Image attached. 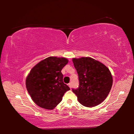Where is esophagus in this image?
I'll use <instances>...</instances> for the list:
<instances>
[{
	"label": "esophagus",
	"mask_w": 134,
	"mask_h": 134,
	"mask_svg": "<svg viewBox=\"0 0 134 134\" xmlns=\"http://www.w3.org/2000/svg\"><path fill=\"white\" fill-rule=\"evenodd\" d=\"M68 86H69V87L70 88V89H71V83H69V84H68Z\"/></svg>",
	"instance_id": "1"
}]
</instances>
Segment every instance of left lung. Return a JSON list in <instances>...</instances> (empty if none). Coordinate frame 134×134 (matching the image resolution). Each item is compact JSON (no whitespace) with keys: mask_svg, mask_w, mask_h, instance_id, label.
<instances>
[{"mask_svg":"<svg viewBox=\"0 0 134 134\" xmlns=\"http://www.w3.org/2000/svg\"><path fill=\"white\" fill-rule=\"evenodd\" d=\"M77 72L79 86L72 89L78 101L86 107H94L103 102L112 88L113 79L108 68L90 57L72 58Z\"/></svg>","mask_w":134,"mask_h":134,"instance_id":"obj_1","label":"left lung"}]
</instances>
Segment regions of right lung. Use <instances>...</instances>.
<instances>
[{
    "instance_id": "obj_1",
    "label": "right lung",
    "mask_w": 134,
    "mask_h": 134,
    "mask_svg": "<svg viewBox=\"0 0 134 134\" xmlns=\"http://www.w3.org/2000/svg\"><path fill=\"white\" fill-rule=\"evenodd\" d=\"M68 62L64 57H49L31 69L26 79V87L36 105L51 110L61 102L63 95L70 90L63 82L62 72Z\"/></svg>"
}]
</instances>
